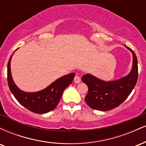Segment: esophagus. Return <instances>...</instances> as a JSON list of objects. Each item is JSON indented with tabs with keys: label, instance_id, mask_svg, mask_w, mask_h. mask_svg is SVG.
Masks as SVG:
<instances>
[{
	"label": "esophagus",
	"instance_id": "esophagus-1",
	"mask_svg": "<svg viewBox=\"0 0 146 146\" xmlns=\"http://www.w3.org/2000/svg\"><path fill=\"white\" fill-rule=\"evenodd\" d=\"M80 81H81V78H80V77H79L78 75H75V77L74 78V82H75V83L78 84V83L80 82Z\"/></svg>",
	"mask_w": 146,
	"mask_h": 146
}]
</instances>
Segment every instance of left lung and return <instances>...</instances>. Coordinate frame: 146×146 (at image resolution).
<instances>
[{
  "mask_svg": "<svg viewBox=\"0 0 146 146\" xmlns=\"http://www.w3.org/2000/svg\"><path fill=\"white\" fill-rule=\"evenodd\" d=\"M132 53V67L128 75L114 81H104L91 74L84 75L82 80L88 87L85 102L93 109L107 111L119 106L131 93L138 78V64L135 52Z\"/></svg>",
  "mask_w": 146,
  "mask_h": 146,
  "instance_id": "obj_1",
  "label": "left lung"
}]
</instances>
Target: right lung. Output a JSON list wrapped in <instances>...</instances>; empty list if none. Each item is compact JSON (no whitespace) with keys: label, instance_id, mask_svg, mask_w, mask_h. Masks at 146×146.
I'll return each instance as SVG.
<instances>
[{"label":"right lung","instance_id":"obj_1","mask_svg":"<svg viewBox=\"0 0 146 146\" xmlns=\"http://www.w3.org/2000/svg\"><path fill=\"white\" fill-rule=\"evenodd\" d=\"M11 58L12 56L10 57L7 64V82L15 98L25 108L37 114L46 113L54 109L59 103L64 90L73 82L75 73H70L57 79L44 89L28 93L21 90L15 84L11 73Z\"/></svg>","mask_w":146,"mask_h":146}]
</instances>
